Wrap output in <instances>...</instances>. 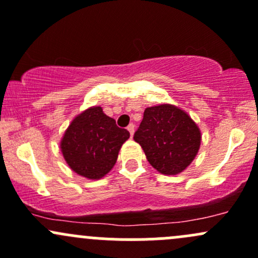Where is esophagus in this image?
Masks as SVG:
<instances>
[{
    "label": "esophagus",
    "instance_id": "obj_1",
    "mask_svg": "<svg viewBox=\"0 0 258 258\" xmlns=\"http://www.w3.org/2000/svg\"><path fill=\"white\" fill-rule=\"evenodd\" d=\"M126 129H128V132L130 133V137H133V135H134V124H129Z\"/></svg>",
    "mask_w": 258,
    "mask_h": 258
}]
</instances>
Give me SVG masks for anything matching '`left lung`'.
Instances as JSON below:
<instances>
[{
	"instance_id": "1",
	"label": "left lung",
	"mask_w": 258,
	"mask_h": 258,
	"mask_svg": "<svg viewBox=\"0 0 258 258\" xmlns=\"http://www.w3.org/2000/svg\"><path fill=\"white\" fill-rule=\"evenodd\" d=\"M134 140L157 172L174 176L183 172L196 159L202 133L187 112L163 103L146 108Z\"/></svg>"
}]
</instances>
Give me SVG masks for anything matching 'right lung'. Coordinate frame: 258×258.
<instances>
[{
  "instance_id": "add662e5",
  "label": "right lung",
  "mask_w": 258,
  "mask_h": 258,
  "mask_svg": "<svg viewBox=\"0 0 258 258\" xmlns=\"http://www.w3.org/2000/svg\"><path fill=\"white\" fill-rule=\"evenodd\" d=\"M126 129L93 106L77 114L63 133L60 150L69 167L88 179H101L113 168L121 145L129 139Z\"/></svg>"
}]
</instances>
